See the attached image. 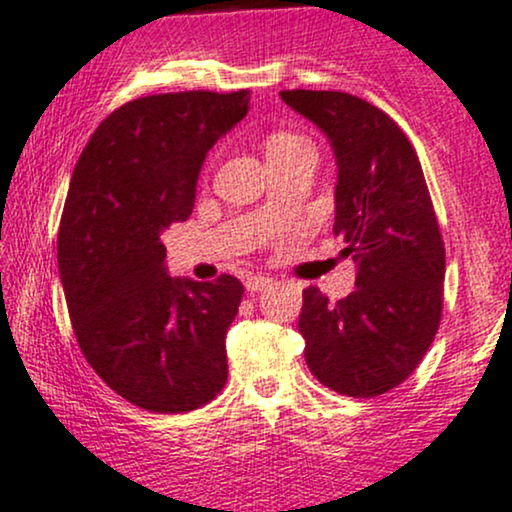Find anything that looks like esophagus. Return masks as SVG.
I'll use <instances>...</instances> for the list:
<instances>
[{
    "mask_svg": "<svg viewBox=\"0 0 512 512\" xmlns=\"http://www.w3.org/2000/svg\"><path fill=\"white\" fill-rule=\"evenodd\" d=\"M244 285L249 292H263L266 287L273 285V278H266V275H249V278L244 280Z\"/></svg>",
    "mask_w": 512,
    "mask_h": 512,
    "instance_id": "esophagus-1",
    "label": "esophagus"
}]
</instances>
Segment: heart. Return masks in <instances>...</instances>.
<instances>
[{
    "mask_svg": "<svg viewBox=\"0 0 512 512\" xmlns=\"http://www.w3.org/2000/svg\"><path fill=\"white\" fill-rule=\"evenodd\" d=\"M304 148H309V143H306L302 136L290 134V131H278V134H270L266 138L268 160L282 158V155L297 153V150H304Z\"/></svg>",
    "mask_w": 512,
    "mask_h": 512,
    "instance_id": "obj_1",
    "label": "heart"
}]
</instances>
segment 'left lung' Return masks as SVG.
<instances>
[{
  "mask_svg": "<svg viewBox=\"0 0 512 512\" xmlns=\"http://www.w3.org/2000/svg\"><path fill=\"white\" fill-rule=\"evenodd\" d=\"M280 98L328 136L338 162L333 234L357 263V287L340 302L304 290L306 364L335 393L376 398L417 369L441 323L446 249L422 165L371 102L340 90Z\"/></svg>",
  "mask_w": 512,
  "mask_h": 512,
  "instance_id": "1",
  "label": "left lung"
}]
</instances>
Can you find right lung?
Wrapping results in <instances>:
<instances>
[{
    "label": "right lung",
    "instance_id": "obj_1",
    "mask_svg": "<svg viewBox=\"0 0 512 512\" xmlns=\"http://www.w3.org/2000/svg\"><path fill=\"white\" fill-rule=\"evenodd\" d=\"M246 112L249 90L131 100L71 177L57 239L71 326L95 374L148 412L198 410L225 388L242 282L172 278L160 237L189 218L208 150Z\"/></svg>",
    "mask_w": 512,
    "mask_h": 512
}]
</instances>
